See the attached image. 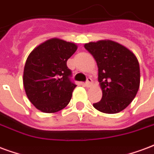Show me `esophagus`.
I'll return each instance as SVG.
<instances>
[{"instance_id":"obj_1","label":"esophagus","mask_w":154,"mask_h":154,"mask_svg":"<svg viewBox=\"0 0 154 154\" xmlns=\"http://www.w3.org/2000/svg\"><path fill=\"white\" fill-rule=\"evenodd\" d=\"M92 79L91 78H88L87 79V81L85 82V84L84 85L86 87H90L91 86V84H92Z\"/></svg>"}]
</instances>
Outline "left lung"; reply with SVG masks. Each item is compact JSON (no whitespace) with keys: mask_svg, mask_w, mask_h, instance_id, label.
<instances>
[{"mask_svg":"<svg viewBox=\"0 0 154 154\" xmlns=\"http://www.w3.org/2000/svg\"><path fill=\"white\" fill-rule=\"evenodd\" d=\"M84 48L92 54L98 67V82L102 97L93 104L106 114L123 110L138 92L140 73L136 55L125 46L109 40L89 42Z\"/></svg>","mask_w":154,"mask_h":154,"instance_id":"8db88e82","label":"left lung"}]
</instances>
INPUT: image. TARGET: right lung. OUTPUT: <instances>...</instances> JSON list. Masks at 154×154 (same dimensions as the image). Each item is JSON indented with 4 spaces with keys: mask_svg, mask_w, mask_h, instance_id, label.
Returning <instances> with one entry per match:
<instances>
[{
    "mask_svg": "<svg viewBox=\"0 0 154 154\" xmlns=\"http://www.w3.org/2000/svg\"><path fill=\"white\" fill-rule=\"evenodd\" d=\"M77 48L75 43L53 38L29 54L23 70L24 89L40 111L55 113L70 102L76 85L70 81L71 70L66 62Z\"/></svg>",
    "mask_w": 154,
    "mask_h": 154,
    "instance_id": "add662e5",
    "label": "right lung"
}]
</instances>
